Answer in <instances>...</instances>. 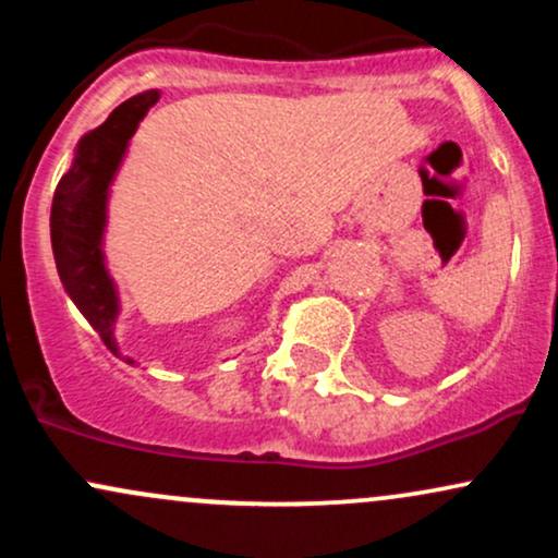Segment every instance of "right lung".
<instances>
[{"instance_id": "obj_1", "label": "right lung", "mask_w": 558, "mask_h": 558, "mask_svg": "<svg viewBox=\"0 0 558 558\" xmlns=\"http://www.w3.org/2000/svg\"><path fill=\"white\" fill-rule=\"evenodd\" d=\"M157 99L159 92L131 96L114 107L105 123L78 141L73 165L57 183L52 217H49L52 252L62 286L112 354L120 351L114 341L120 299L101 248L107 228V198L133 133L149 107L157 105ZM123 360L136 364L131 356Z\"/></svg>"}]
</instances>
